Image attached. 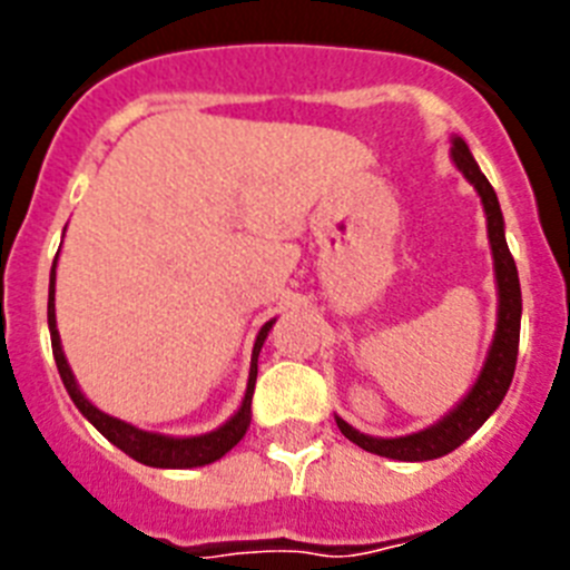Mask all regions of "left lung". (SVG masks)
<instances>
[{"instance_id": "1", "label": "left lung", "mask_w": 570, "mask_h": 570, "mask_svg": "<svg viewBox=\"0 0 570 570\" xmlns=\"http://www.w3.org/2000/svg\"><path fill=\"white\" fill-rule=\"evenodd\" d=\"M451 154H454L456 168L468 176V183L480 190L482 196V208H485L488 216V239H491L493 250V271H497V285H500V322H497V336H493L491 354H488V362L482 367L476 385L436 425L425 428L420 434L400 436V440H376V436L360 434V431H354L347 422H342L336 416V425H340L342 434L354 442V445H360L362 451H371V454L391 456V460L402 462L436 460V456H445L454 448H460L500 407V402L505 400L513 380V367H517V351H520L522 291L517 265H513V256L505 242V223H502L500 199L493 194L491 183L485 179L480 165L473 163L471 150H468V145L462 139H454Z\"/></svg>"}]
</instances>
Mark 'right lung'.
<instances>
[{
  "instance_id": "1",
  "label": "right lung",
  "mask_w": 570,
  "mask_h": 570,
  "mask_svg": "<svg viewBox=\"0 0 570 570\" xmlns=\"http://www.w3.org/2000/svg\"><path fill=\"white\" fill-rule=\"evenodd\" d=\"M53 279H57V262L50 268V291H48V328H50V345H53V360H57L59 376H62L65 387H68L70 400L73 405L82 411L90 420V425L97 428L105 440L114 442L119 451H125L128 456H134L136 462L150 468H196V465H208V462H216L219 456H225L236 442L245 436L250 425V400H254V385H256V360H259L262 342L268 336L271 325H262L259 336L254 342V360H250V380L248 391H245V400H242V407L225 422L223 428H216L210 434L203 436H188V440H174V436L163 434H148V431H139V428L128 425L122 420H114V416L102 414L99 407L90 405L82 396V391L77 387V380L70 374L68 360L62 354V345H59V331H57V311H53Z\"/></svg>"
}]
</instances>
